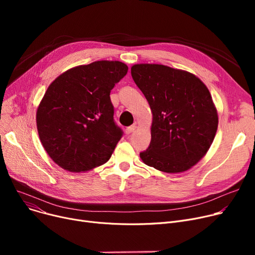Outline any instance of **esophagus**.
Returning <instances> with one entry per match:
<instances>
[{"label":"esophagus","mask_w":255,"mask_h":255,"mask_svg":"<svg viewBox=\"0 0 255 255\" xmlns=\"http://www.w3.org/2000/svg\"><path fill=\"white\" fill-rule=\"evenodd\" d=\"M135 129H136V125H131V126L126 128V133H127V134H131L132 132H134Z\"/></svg>","instance_id":"obj_1"}]
</instances>
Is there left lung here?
Returning <instances> with one entry per match:
<instances>
[{"label":"left lung","instance_id":"8db88e82","mask_svg":"<svg viewBox=\"0 0 255 255\" xmlns=\"http://www.w3.org/2000/svg\"><path fill=\"white\" fill-rule=\"evenodd\" d=\"M131 75L153 114L151 142L142 161L164 172L191 168L215 137L218 115L211 94L195 75L159 64H137Z\"/></svg>","mask_w":255,"mask_h":255}]
</instances>
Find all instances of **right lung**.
Instances as JSON below:
<instances>
[{"mask_svg":"<svg viewBox=\"0 0 255 255\" xmlns=\"http://www.w3.org/2000/svg\"><path fill=\"white\" fill-rule=\"evenodd\" d=\"M127 71L122 62L98 61L66 71L50 84L36 121L43 148L58 165L80 172L109 161L123 136L110 95Z\"/></svg>","mask_w":255,"mask_h":255,"instance_id":"obj_1","label":"right lung"}]
</instances>
